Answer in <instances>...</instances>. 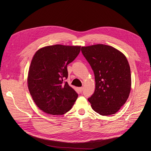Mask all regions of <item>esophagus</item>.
<instances>
[{
  "label": "esophagus",
  "instance_id": "34e87169",
  "mask_svg": "<svg viewBox=\"0 0 151 151\" xmlns=\"http://www.w3.org/2000/svg\"><path fill=\"white\" fill-rule=\"evenodd\" d=\"M79 91H80V92H83V87H81V88H79Z\"/></svg>",
  "mask_w": 151,
  "mask_h": 151
}]
</instances>
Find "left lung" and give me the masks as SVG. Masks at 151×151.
Returning <instances> with one entry per match:
<instances>
[{"label": "left lung", "mask_w": 151, "mask_h": 151, "mask_svg": "<svg viewBox=\"0 0 151 151\" xmlns=\"http://www.w3.org/2000/svg\"><path fill=\"white\" fill-rule=\"evenodd\" d=\"M93 71L96 89L88 99L92 108L100 115L117 113L129 98L131 73L125 55L114 47L103 44L81 47Z\"/></svg>", "instance_id": "8db88e82"}]
</instances>
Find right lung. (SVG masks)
<instances>
[{"label":"right lung","mask_w":151,"mask_h":151,"mask_svg":"<svg viewBox=\"0 0 151 151\" xmlns=\"http://www.w3.org/2000/svg\"><path fill=\"white\" fill-rule=\"evenodd\" d=\"M81 46L55 45L38 50L32 60L27 83L36 105L43 112L62 115L72 108L78 95L64 80L67 65L78 56Z\"/></svg>","instance_id":"obj_1"}]
</instances>
